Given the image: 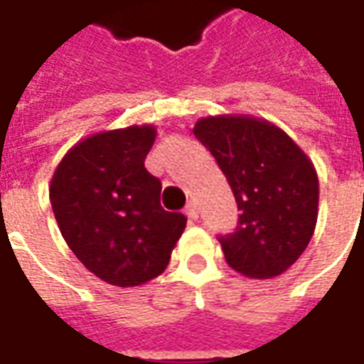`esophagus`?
<instances>
[{
	"label": "esophagus",
	"mask_w": 364,
	"mask_h": 364,
	"mask_svg": "<svg viewBox=\"0 0 364 364\" xmlns=\"http://www.w3.org/2000/svg\"><path fill=\"white\" fill-rule=\"evenodd\" d=\"M185 214L189 216L191 220H197V218H198L197 205H193V203H191V205H187V208H185Z\"/></svg>",
	"instance_id": "obj_1"
}]
</instances>
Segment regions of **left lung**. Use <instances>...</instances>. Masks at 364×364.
<instances>
[{"label": "left lung", "mask_w": 364, "mask_h": 364, "mask_svg": "<svg viewBox=\"0 0 364 364\" xmlns=\"http://www.w3.org/2000/svg\"><path fill=\"white\" fill-rule=\"evenodd\" d=\"M193 132L236 197V230L218 236L228 265L252 279L282 274L316 228L320 187L314 164L281 128L247 114L206 117Z\"/></svg>", "instance_id": "1"}]
</instances>
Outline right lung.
I'll return each mask as SVG.
<instances>
[{"instance_id": "add662e5", "label": "right lung", "mask_w": 364, "mask_h": 364, "mask_svg": "<svg viewBox=\"0 0 364 364\" xmlns=\"http://www.w3.org/2000/svg\"><path fill=\"white\" fill-rule=\"evenodd\" d=\"M151 124L107 130L77 142L50 183L62 236L91 273L114 287H138L166 271L187 226L159 205L161 183L144 167Z\"/></svg>"}]
</instances>
